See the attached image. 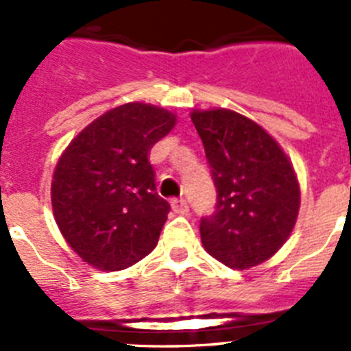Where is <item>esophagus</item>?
<instances>
[{
	"instance_id": "1",
	"label": "esophagus",
	"mask_w": 351,
	"mask_h": 351,
	"mask_svg": "<svg viewBox=\"0 0 351 351\" xmlns=\"http://www.w3.org/2000/svg\"><path fill=\"white\" fill-rule=\"evenodd\" d=\"M172 210L176 214H188V210H190V206H188V202H186L184 198H176V200H172Z\"/></svg>"
}]
</instances>
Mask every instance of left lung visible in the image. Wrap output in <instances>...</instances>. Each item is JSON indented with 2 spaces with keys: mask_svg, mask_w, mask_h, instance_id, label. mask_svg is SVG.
Segmentation results:
<instances>
[{
  "mask_svg": "<svg viewBox=\"0 0 351 351\" xmlns=\"http://www.w3.org/2000/svg\"><path fill=\"white\" fill-rule=\"evenodd\" d=\"M216 186V209L200 219L210 256L232 269L255 267L290 237L300 206L295 170L280 144L234 110H193Z\"/></svg>",
  "mask_w": 351,
  "mask_h": 351,
  "instance_id": "1",
  "label": "left lung"
}]
</instances>
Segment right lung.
Returning <instances> with one entry per match:
<instances>
[{"label":"right lung","instance_id":"obj_1","mask_svg":"<svg viewBox=\"0 0 351 351\" xmlns=\"http://www.w3.org/2000/svg\"><path fill=\"white\" fill-rule=\"evenodd\" d=\"M176 116L149 104L119 105L95 119L61 154L52 210L77 255L100 271H123L156 247L170 206L156 193L149 151Z\"/></svg>","mask_w":351,"mask_h":351}]
</instances>
